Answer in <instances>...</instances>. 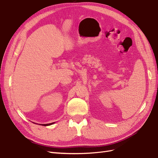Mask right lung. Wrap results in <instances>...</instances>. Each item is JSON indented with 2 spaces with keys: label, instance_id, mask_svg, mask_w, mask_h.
I'll list each match as a JSON object with an SVG mask.
<instances>
[{
  "label": "right lung",
  "instance_id": "1",
  "mask_svg": "<svg viewBox=\"0 0 158 158\" xmlns=\"http://www.w3.org/2000/svg\"><path fill=\"white\" fill-rule=\"evenodd\" d=\"M54 123H49V124H45V125H43L44 126H48V125H52V124H53Z\"/></svg>",
  "mask_w": 158,
  "mask_h": 158
}]
</instances>
